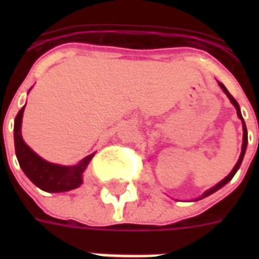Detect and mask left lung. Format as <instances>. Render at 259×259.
Returning a JSON list of instances; mask_svg holds the SVG:
<instances>
[{"mask_svg":"<svg viewBox=\"0 0 259 259\" xmlns=\"http://www.w3.org/2000/svg\"><path fill=\"white\" fill-rule=\"evenodd\" d=\"M219 86H221V87H222V90H223V91H225L226 95H227V97H229V99H230V101H231V103H233V105L235 106V109H237L238 117H239V118H241V119H242V123H243V144H242V152H241V156H239V160H238V162H237V164H235V166H234V169L231 170V173H230V175H229V176H227V177H225V179H223V180H222L221 183H219V184H217V185H215V187H212V188H211V189H208V191H207V192L203 193V195H201V196L199 197V199H203V197L209 196V195H211V193L217 192L218 189H221L222 187H223V185L227 184V183H229V181L231 180V179H233L234 175H235V173H237V170L239 169V166H241L242 160H243V156H245L246 146H247V129H246L245 121H243V118H242V114H241V109H239V105H238V102L235 101V99H234L233 95H231V94L229 93V90L226 89V87L223 86V84H222L221 82H219ZM199 199H197V200H199Z\"/></svg>","mask_w":259,"mask_h":259,"instance_id":"8db88e82","label":"left lung"}]
</instances>
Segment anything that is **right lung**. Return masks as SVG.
<instances>
[{
	"label": "right lung",
	"instance_id": "add662e5",
	"mask_svg": "<svg viewBox=\"0 0 259 259\" xmlns=\"http://www.w3.org/2000/svg\"><path fill=\"white\" fill-rule=\"evenodd\" d=\"M24 109L25 106L18 111L14 119V148L22 172L36 187L46 192H66L78 188L83 183L82 173L94 154H90L79 164L72 166L56 165L42 160L22 140L21 122Z\"/></svg>",
	"mask_w": 259,
	"mask_h": 259
}]
</instances>
